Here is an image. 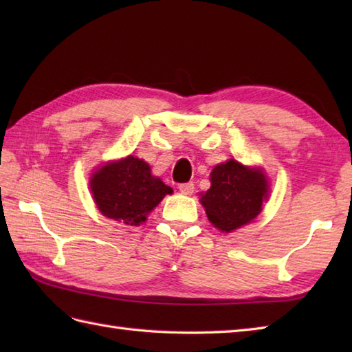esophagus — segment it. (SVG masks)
<instances>
[{
	"label": "esophagus",
	"mask_w": 352,
	"mask_h": 352,
	"mask_svg": "<svg viewBox=\"0 0 352 352\" xmlns=\"http://www.w3.org/2000/svg\"><path fill=\"white\" fill-rule=\"evenodd\" d=\"M178 189H180V192L183 193V195H192L193 193V183H183L178 186Z\"/></svg>",
	"instance_id": "obj_1"
}]
</instances>
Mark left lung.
<instances>
[{
  "instance_id": "left-lung-1",
  "label": "left lung",
  "mask_w": 352,
  "mask_h": 352,
  "mask_svg": "<svg viewBox=\"0 0 352 352\" xmlns=\"http://www.w3.org/2000/svg\"><path fill=\"white\" fill-rule=\"evenodd\" d=\"M210 183V189L201 195L199 201L208 221L222 233H231L256 219L269 195L265 172L243 166L234 159L216 164Z\"/></svg>"
}]
</instances>
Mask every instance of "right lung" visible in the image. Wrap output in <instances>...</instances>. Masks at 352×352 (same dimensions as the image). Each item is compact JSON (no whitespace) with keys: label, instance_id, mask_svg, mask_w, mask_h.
<instances>
[{"label":"right lung","instance_id":"add662e5","mask_svg":"<svg viewBox=\"0 0 352 352\" xmlns=\"http://www.w3.org/2000/svg\"><path fill=\"white\" fill-rule=\"evenodd\" d=\"M89 186L98 210L126 226H140L172 193L169 186L151 174L146 162L133 155L102 164L92 174Z\"/></svg>","mask_w":352,"mask_h":352}]
</instances>
